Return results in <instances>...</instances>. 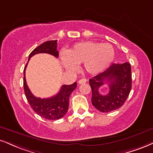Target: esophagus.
Segmentation results:
<instances>
[{"instance_id":"1","label":"esophagus","mask_w":153,"mask_h":153,"mask_svg":"<svg viewBox=\"0 0 153 153\" xmlns=\"http://www.w3.org/2000/svg\"><path fill=\"white\" fill-rule=\"evenodd\" d=\"M86 82V79H81L80 80H79L78 83L79 84H85V83Z\"/></svg>"}]
</instances>
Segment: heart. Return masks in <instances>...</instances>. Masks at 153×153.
I'll use <instances>...</instances> for the list:
<instances>
[{
	"mask_svg": "<svg viewBox=\"0 0 153 153\" xmlns=\"http://www.w3.org/2000/svg\"><path fill=\"white\" fill-rule=\"evenodd\" d=\"M114 56L115 51L111 45L86 41L76 43L67 52H61L59 59L66 70H76L77 64L82 63L86 72L96 74L108 67Z\"/></svg>",
	"mask_w": 153,
	"mask_h": 153,
	"instance_id": "heart-1",
	"label": "heart"
}]
</instances>
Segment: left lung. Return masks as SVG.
Wrapping results in <instances>:
<instances>
[{
    "instance_id": "obj_1",
    "label": "left lung",
    "mask_w": 153,
    "mask_h": 153,
    "mask_svg": "<svg viewBox=\"0 0 153 153\" xmlns=\"http://www.w3.org/2000/svg\"><path fill=\"white\" fill-rule=\"evenodd\" d=\"M105 83L109 87L106 95H101L99 88ZM92 104L103 113L120 108L128 97L132 87L131 67L128 62L113 64L106 70L89 79Z\"/></svg>"
}]
</instances>
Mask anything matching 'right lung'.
I'll return each instance as SVG.
<instances>
[{"mask_svg": "<svg viewBox=\"0 0 153 153\" xmlns=\"http://www.w3.org/2000/svg\"><path fill=\"white\" fill-rule=\"evenodd\" d=\"M56 41L57 40L47 41L39 45L30 54L28 61L33 55L38 53H48L52 54L55 57H58L59 52L56 50ZM27 63L26 64L23 71V86L25 97L31 108L39 116L46 119L54 120L62 118L67 114L69 108V97L74 90L76 88V82H74L71 85H63L59 93L52 97L48 99L37 98L31 93L26 82L25 69Z\"/></svg>", "mask_w": 153, "mask_h": 153, "instance_id": "obj_1", "label": "right lung"}]
</instances>
